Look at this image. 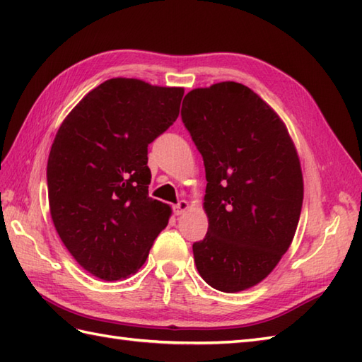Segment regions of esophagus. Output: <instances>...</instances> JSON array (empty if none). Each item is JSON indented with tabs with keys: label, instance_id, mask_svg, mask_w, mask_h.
I'll list each match as a JSON object with an SVG mask.
<instances>
[{
	"label": "esophagus",
	"instance_id": "esophagus-1",
	"mask_svg": "<svg viewBox=\"0 0 362 362\" xmlns=\"http://www.w3.org/2000/svg\"><path fill=\"white\" fill-rule=\"evenodd\" d=\"M189 209V204L187 201H180L177 205H174V214L180 216V214L185 213Z\"/></svg>",
	"mask_w": 362,
	"mask_h": 362
}]
</instances>
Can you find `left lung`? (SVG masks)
Returning <instances> with one entry per match:
<instances>
[{"instance_id":"obj_1","label":"left lung","mask_w":362,"mask_h":362,"mask_svg":"<svg viewBox=\"0 0 362 362\" xmlns=\"http://www.w3.org/2000/svg\"><path fill=\"white\" fill-rule=\"evenodd\" d=\"M182 121L205 165L209 232L193 244L202 279L240 292L274 271L294 240L303 175L284 122L255 91L238 82L194 88Z\"/></svg>"}]
</instances>
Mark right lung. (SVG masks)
<instances>
[{
  "label": "right lung",
  "mask_w": 362,
  "mask_h": 362,
  "mask_svg": "<svg viewBox=\"0 0 362 362\" xmlns=\"http://www.w3.org/2000/svg\"><path fill=\"white\" fill-rule=\"evenodd\" d=\"M182 87L113 78L82 98L51 146L49 213L60 240L91 275L140 269L171 206L149 197L148 146L179 117Z\"/></svg>",
  "instance_id": "add662e5"
}]
</instances>
